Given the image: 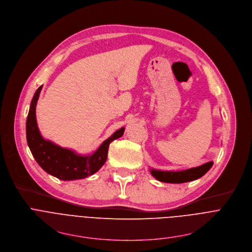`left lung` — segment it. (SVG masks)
Segmentation results:
<instances>
[{
    "instance_id": "obj_1",
    "label": "left lung",
    "mask_w": 252,
    "mask_h": 252,
    "mask_svg": "<svg viewBox=\"0 0 252 252\" xmlns=\"http://www.w3.org/2000/svg\"><path fill=\"white\" fill-rule=\"evenodd\" d=\"M213 165L212 161H209L205 164H202L197 167H193L186 170L180 171H163L157 169H150V173L154 178L158 181L165 182V183H185L189 181L196 180L202 177L207 171L211 168Z\"/></svg>"
}]
</instances>
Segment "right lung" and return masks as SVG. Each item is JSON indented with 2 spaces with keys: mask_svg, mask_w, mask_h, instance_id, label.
<instances>
[{
  "mask_svg": "<svg viewBox=\"0 0 252 252\" xmlns=\"http://www.w3.org/2000/svg\"><path fill=\"white\" fill-rule=\"evenodd\" d=\"M43 85L34 94L26 123L27 142L32 155L44 171L60 180H77L93 175L105 164L110 143L122 137L125 128L122 127L115 131L96 151L89 155L78 154L71 149L46 140L40 133L36 119V106Z\"/></svg>",
  "mask_w": 252,
  "mask_h": 252,
  "instance_id": "add662e5",
  "label": "right lung"
}]
</instances>
